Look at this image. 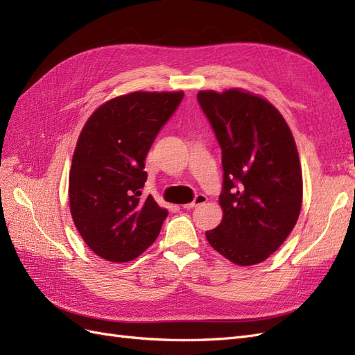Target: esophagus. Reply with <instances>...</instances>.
<instances>
[{"label": "esophagus", "mask_w": 355, "mask_h": 355, "mask_svg": "<svg viewBox=\"0 0 355 355\" xmlns=\"http://www.w3.org/2000/svg\"><path fill=\"white\" fill-rule=\"evenodd\" d=\"M207 196L205 195H202V193H199V195H196L195 196V199L192 202H189V204H186V205H183L184 208H193V207H196V205H201V204H204V202H207Z\"/></svg>", "instance_id": "esophagus-1"}]
</instances>
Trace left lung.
<instances>
[{"label":"left lung","instance_id":"8db88e82","mask_svg":"<svg viewBox=\"0 0 355 355\" xmlns=\"http://www.w3.org/2000/svg\"><path fill=\"white\" fill-rule=\"evenodd\" d=\"M198 102L222 148V222L210 246L241 267L271 257L298 220L303 175L293 132L276 106L243 88L201 89Z\"/></svg>","mask_w":355,"mask_h":355}]
</instances>
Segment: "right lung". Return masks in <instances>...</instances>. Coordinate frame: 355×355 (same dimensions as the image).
<instances>
[{
    "label": "right lung",
    "instance_id": "add662e5",
    "mask_svg": "<svg viewBox=\"0 0 355 355\" xmlns=\"http://www.w3.org/2000/svg\"><path fill=\"white\" fill-rule=\"evenodd\" d=\"M183 91H133L100 105L75 147L69 174L71 219L97 257L138 258L157 239L168 210L150 195L145 157L183 98Z\"/></svg>",
    "mask_w": 355,
    "mask_h": 355
}]
</instances>
